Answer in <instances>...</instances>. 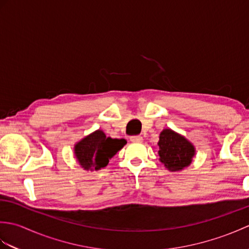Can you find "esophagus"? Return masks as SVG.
<instances>
[{"label": "esophagus", "mask_w": 249, "mask_h": 249, "mask_svg": "<svg viewBox=\"0 0 249 249\" xmlns=\"http://www.w3.org/2000/svg\"><path fill=\"white\" fill-rule=\"evenodd\" d=\"M130 141L131 142H142L143 141V138H142L141 136H131Z\"/></svg>", "instance_id": "1"}]
</instances>
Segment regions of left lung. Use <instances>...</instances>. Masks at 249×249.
Wrapping results in <instances>:
<instances>
[{"label":"left lung","instance_id":"obj_1","mask_svg":"<svg viewBox=\"0 0 249 249\" xmlns=\"http://www.w3.org/2000/svg\"><path fill=\"white\" fill-rule=\"evenodd\" d=\"M158 146L160 160L170 171H179L188 167L196 153L195 146L185 137L170 128L161 131Z\"/></svg>","mask_w":249,"mask_h":249}]
</instances>
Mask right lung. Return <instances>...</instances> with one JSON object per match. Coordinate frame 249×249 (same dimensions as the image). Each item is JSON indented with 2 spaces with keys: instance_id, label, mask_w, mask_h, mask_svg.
I'll use <instances>...</instances> for the list:
<instances>
[{
  "instance_id": "1",
  "label": "right lung",
  "mask_w": 249,
  "mask_h": 249,
  "mask_svg": "<svg viewBox=\"0 0 249 249\" xmlns=\"http://www.w3.org/2000/svg\"><path fill=\"white\" fill-rule=\"evenodd\" d=\"M125 144V139H112L98 129L78 142L75 156L79 165L86 170H99L107 166L109 160Z\"/></svg>"
}]
</instances>
